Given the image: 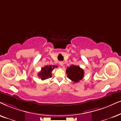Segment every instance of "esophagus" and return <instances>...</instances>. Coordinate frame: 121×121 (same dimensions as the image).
<instances>
[{
	"mask_svg": "<svg viewBox=\"0 0 121 121\" xmlns=\"http://www.w3.org/2000/svg\"><path fill=\"white\" fill-rule=\"evenodd\" d=\"M59 65L60 66H63L64 65V62L62 61H60L59 62Z\"/></svg>",
	"mask_w": 121,
	"mask_h": 121,
	"instance_id": "1",
	"label": "esophagus"
}]
</instances>
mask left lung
I'll return each mask as SVG.
<instances>
[{
    "mask_svg": "<svg viewBox=\"0 0 121 121\" xmlns=\"http://www.w3.org/2000/svg\"><path fill=\"white\" fill-rule=\"evenodd\" d=\"M66 71L68 78L75 83L78 82L80 80H82L84 76V71L80 68L79 66L71 65L70 67H67Z\"/></svg>",
    "mask_w": 121,
    "mask_h": 121,
    "instance_id": "obj_1",
    "label": "left lung"
}]
</instances>
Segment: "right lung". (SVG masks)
Wrapping results in <instances>:
<instances>
[{"label":"right lung","instance_id":"add662e5","mask_svg":"<svg viewBox=\"0 0 121 121\" xmlns=\"http://www.w3.org/2000/svg\"><path fill=\"white\" fill-rule=\"evenodd\" d=\"M55 67H57V66H45L41 69V71L38 73V76L42 80L48 79L52 77L51 72Z\"/></svg>","mask_w":121,"mask_h":121}]
</instances>
